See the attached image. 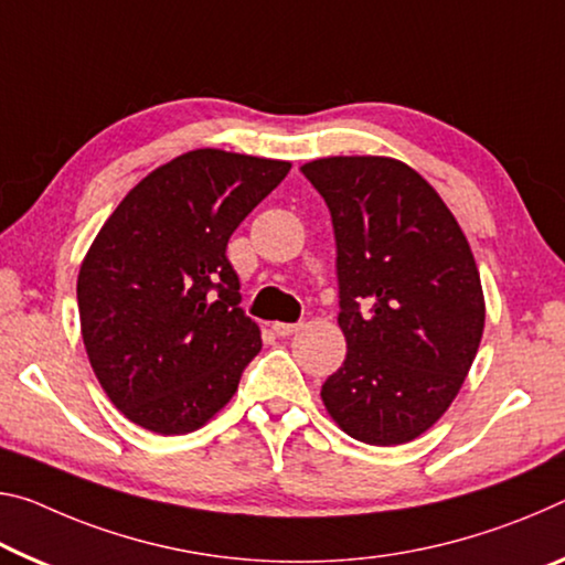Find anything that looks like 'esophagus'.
I'll list each match as a JSON object with an SVG mask.
<instances>
[{"instance_id": "obj_1", "label": "esophagus", "mask_w": 565, "mask_h": 565, "mask_svg": "<svg viewBox=\"0 0 565 565\" xmlns=\"http://www.w3.org/2000/svg\"><path fill=\"white\" fill-rule=\"evenodd\" d=\"M271 329H274L276 337H291V334H297L301 324H284V321H276Z\"/></svg>"}]
</instances>
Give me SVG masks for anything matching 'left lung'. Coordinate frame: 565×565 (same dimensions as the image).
Masks as SVG:
<instances>
[{"label": "left lung", "instance_id": "1", "mask_svg": "<svg viewBox=\"0 0 565 565\" xmlns=\"http://www.w3.org/2000/svg\"><path fill=\"white\" fill-rule=\"evenodd\" d=\"M301 173L331 213L347 339L321 402L354 440L405 445L445 415L478 354L476 256L440 193L397 158H317Z\"/></svg>", "mask_w": 565, "mask_h": 565}]
</instances>
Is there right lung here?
I'll list each match as a JSON object with an SVG mask.
<instances>
[{
  "label": "right lung",
  "instance_id": "right-lung-1",
  "mask_svg": "<svg viewBox=\"0 0 565 565\" xmlns=\"http://www.w3.org/2000/svg\"><path fill=\"white\" fill-rule=\"evenodd\" d=\"M289 160L188 150L125 195L79 264V331L105 395L130 423L185 435L236 395L262 352L238 309L228 238Z\"/></svg>",
  "mask_w": 565,
  "mask_h": 565
}]
</instances>
